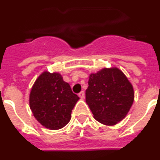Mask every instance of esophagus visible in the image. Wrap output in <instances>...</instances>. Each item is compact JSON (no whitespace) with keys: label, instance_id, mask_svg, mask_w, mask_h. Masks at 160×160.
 Returning a JSON list of instances; mask_svg holds the SVG:
<instances>
[{"label":"esophagus","instance_id":"1","mask_svg":"<svg viewBox=\"0 0 160 160\" xmlns=\"http://www.w3.org/2000/svg\"><path fill=\"white\" fill-rule=\"evenodd\" d=\"M78 96H79V98H84V97H85L84 91H81V92L78 94Z\"/></svg>","mask_w":160,"mask_h":160}]
</instances>
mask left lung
I'll use <instances>...</instances> for the list:
<instances>
[{
    "label": "left lung",
    "instance_id": "8db88e82",
    "mask_svg": "<svg viewBox=\"0 0 160 160\" xmlns=\"http://www.w3.org/2000/svg\"><path fill=\"white\" fill-rule=\"evenodd\" d=\"M86 102L94 118L104 125H115L123 119L134 102V90L118 68H104L89 77Z\"/></svg>",
    "mask_w": 160,
    "mask_h": 160
}]
</instances>
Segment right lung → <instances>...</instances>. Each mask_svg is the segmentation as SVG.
I'll return each mask as SVG.
<instances>
[{
    "label": "right lung",
    "mask_w": 160,
    "mask_h": 160,
    "mask_svg": "<svg viewBox=\"0 0 160 160\" xmlns=\"http://www.w3.org/2000/svg\"><path fill=\"white\" fill-rule=\"evenodd\" d=\"M78 99L60 73L45 71L32 86L29 106L33 116L43 127L58 130L70 122L72 110Z\"/></svg>",
    "instance_id": "obj_1"
}]
</instances>
